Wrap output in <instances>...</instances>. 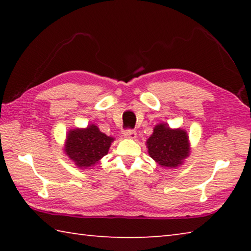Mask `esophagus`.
Here are the masks:
<instances>
[{
  "label": "esophagus",
  "mask_w": 251,
  "mask_h": 251,
  "mask_svg": "<svg viewBox=\"0 0 251 251\" xmlns=\"http://www.w3.org/2000/svg\"><path fill=\"white\" fill-rule=\"evenodd\" d=\"M124 136L126 138H136V136H137V134H136V131L134 129H126L124 131Z\"/></svg>",
  "instance_id": "1"
}]
</instances>
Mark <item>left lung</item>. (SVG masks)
Here are the masks:
<instances>
[{
	"mask_svg": "<svg viewBox=\"0 0 251 251\" xmlns=\"http://www.w3.org/2000/svg\"><path fill=\"white\" fill-rule=\"evenodd\" d=\"M148 154L164 167H177L189 155L187 133L182 129H171L166 124L156 125L147 141Z\"/></svg>",
	"mask_w": 251,
	"mask_h": 251,
	"instance_id": "8db88e82",
	"label": "left lung"
}]
</instances>
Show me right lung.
I'll return each mask as SVG.
<instances>
[{"label":"right lung","instance_id":"right-lung-1","mask_svg":"<svg viewBox=\"0 0 251 251\" xmlns=\"http://www.w3.org/2000/svg\"><path fill=\"white\" fill-rule=\"evenodd\" d=\"M114 139L100 133L95 125L85 129H73L67 135L65 152L76 166L91 167L101 157L107 155L110 144Z\"/></svg>","mask_w":251,"mask_h":251}]
</instances>
